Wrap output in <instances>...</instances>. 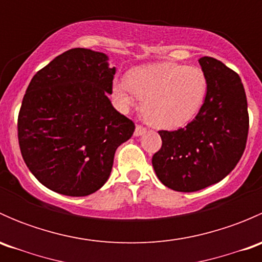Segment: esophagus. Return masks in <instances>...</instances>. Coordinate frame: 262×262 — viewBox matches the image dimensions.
Wrapping results in <instances>:
<instances>
[{"label": "esophagus", "instance_id": "34e87169", "mask_svg": "<svg viewBox=\"0 0 262 262\" xmlns=\"http://www.w3.org/2000/svg\"><path fill=\"white\" fill-rule=\"evenodd\" d=\"M146 132H147L146 128H143V126H141V125H137L136 126V130H134V136H136V137H141V136H143V134L146 133Z\"/></svg>", "mask_w": 262, "mask_h": 262}]
</instances>
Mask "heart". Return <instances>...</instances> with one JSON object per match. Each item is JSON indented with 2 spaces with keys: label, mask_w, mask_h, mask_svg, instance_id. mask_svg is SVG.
<instances>
[{
  "label": "heart",
  "mask_w": 262,
  "mask_h": 262,
  "mask_svg": "<svg viewBox=\"0 0 262 262\" xmlns=\"http://www.w3.org/2000/svg\"><path fill=\"white\" fill-rule=\"evenodd\" d=\"M207 91V76L200 68L175 62L139 67L113 84L121 110L126 112L141 99L147 123L165 130L189 124L202 109Z\"/></svg>",
  "instance_id": "b5f03b06"
}]
</instances>
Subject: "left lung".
<instances>
[{
  "instance_id": "left-lung-1",
  "label": "left lung",
  "mask_w": 262,
  "mask_h": 262,
  "mask_svg": "<svg viewBox=\"0 0 262 262\" xmlns=\"http://www.w3.org/2000/svg\"><path fill=\"white\" fill-rule=\"evenodd\" d=\"M199 64L208 80L202 109L185 128L158 132L162 147L152 157L160 181L182 192L223 180L244 155L248 134L247 99L239 76L212 57L200 58Z\"/></svg>"
}]
</instances>
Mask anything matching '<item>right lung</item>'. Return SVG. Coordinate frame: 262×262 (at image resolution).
Instances as JSON below:
<instances>
[{
	"mask_svg": "<svg viewBox=\"0 0 262 262\" xmlns=\"http://www.w3.org/2000/svg\"><path fill=\"white\" fill-rule=\"evenodd\" d=\"M115 67L105 53L75 48L36 72L18 113L21 155L40 184L86 196L107 181L116 148L136 129L113 106Z\"/></svg>",
	"mask_w": 262,
	"mask_h": 262,
	"instance_id": "1",
	"label": "right lung"
}]
</instances>
